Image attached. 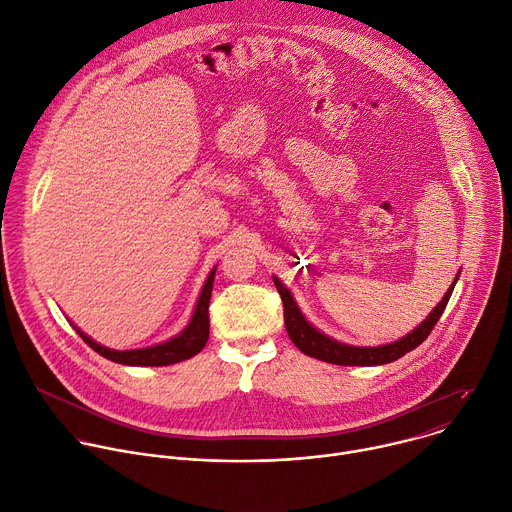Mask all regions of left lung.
<instances>
[{
	"instance_id": "left-lung-1",
	"label": "left lung",
	"mask_w": 512,
	"mask_h": 512,
	"mask_svg": "<svg viewBox=\"0 0 512 512\" xmlns=\"http://www.w3.org/2000/svg\"><path fill=\"white\" fill-rule=\"evenodd\" d=\"M274 285H276V291L282 299V307H285L287 333L291 337V342L303 354H307L311 358H317L321 362L337 364V366H380V364H388V362L403 358L407 352H413L417 346H421L425 342L427 335L433 331L435 323L443 315L445 305L451 297V291H453V287H456V282H453V285L447 289L441 303L429 313V317L417 329H413L409 335L399 339V342L378 346V348L346 346V344H339V342H335V339L323 335L321 331H317L313 325L307 323V319L299 311L297 303L293 301V295L289 293V289L282 285V282L276 276H274Z\"/></svg>"
}]
</instances>
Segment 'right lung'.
Returning a JSON list of instances; mask_svg holds the SVG:
<instances>
[{
  "label": "right lung",
  "mask_w": 512,
  "mask_h": 512,
  "mask_svg": "<svg viewBox=\"0 0 512 512\" xmlns=\"http://www.w3.org/2000/svg\"><path fill=\"white\" fill-rule=\"evenodd\" d=\"M213 278H215V268L209 272L203 291L199 295L195 313L191 323L187 325V329L183 333H179L177 337L168 339L164 344L152 346V348H142V350H128V352H116L99 346L97 342H93L91 337H87L83 331L77 333L83 337V342L95 350L97 354H101L103 358L118 362V364H126V366H168V364H177L183 360L193 358L195 354H199L207 339H209V299H211V291H213Z\"/></svg>",
  "instance_id": "obj_1"
}]
</instances>
